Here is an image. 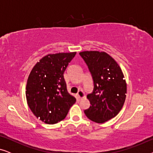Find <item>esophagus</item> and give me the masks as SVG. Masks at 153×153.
<instances>
[{
    "mask_svg": "<svg viewBox=\"0 0 153 153\" xmlns=\"http://www.w3.org/2000/svg\"><path fill=\"white\" fill-rule=\"evenodd\" d=\"M77 96H78L79 99H81V98H83L85 97L84 93H83L82 91H79L78 93H77Z\"/></svg>",
    "mask_w": 153,
    "mask_h": 153,
    "instance_id": "1",
    "label": "esophagus"
}]
</instances>
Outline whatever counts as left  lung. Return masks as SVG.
<instances>
[{
  "instance_id": "1",
  "label": "left lung",
  "mask_w": 153,
  "mask_h": 153,
  "mask_svg": "<svg viewBox=\"0 0 153 153\" xmlns=\"http://www.w3.org/2000/svg\"><path fill=\"white\" fill-rule=\"evenodd\" d=\"M79 54L94 83L93 93L87 95L91 106L84 113L93 122L104 123L117 116L125 103L127 83L124 74L116 60L106 52L85 51Z\"/></svg>"
}]
</instances>
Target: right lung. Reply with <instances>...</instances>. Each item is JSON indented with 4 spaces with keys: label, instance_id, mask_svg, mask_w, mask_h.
I'll return each mask as SVG.
<instances>
[{
    "label": "right lung",
    "instance_id": "1",
    "mask_svg": "<svg viewBox=\"0 0 153 153\" xmlns=\"http://www.w3.org/2000/svg\"><path fill=\"white\" fill-rule=\"evenodd\" d=\"M76 52L48 54L37 62L26 84L27 103L33 114L47 123L56 124L65 118L76 98L67 91L63 74Z\"/></svg>",
    "mask_w": 153,
    "mask_h": 153
}]
</instances>
